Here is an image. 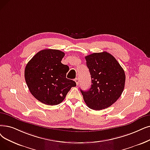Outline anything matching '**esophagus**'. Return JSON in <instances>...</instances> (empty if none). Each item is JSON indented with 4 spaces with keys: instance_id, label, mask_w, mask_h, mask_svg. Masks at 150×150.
Returning <instances> with one entry per match:
<instances>
[{
    "instance_id": "34e87169",
    "label": "esophagus",
    "mask_w": 150,
    "mask_h": 150,
    "mask_svg": "<svg viewBox=\"0 0 150 150\" xmlns=\"http://www.w3.org/2000/svg\"><path fill=\"white\" fill-rule=\"evenodd\" d=\"M75 81L76 82V85H79V79H75Z\"/></svg>"
}]
</instances>
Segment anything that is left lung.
<instances>
[{"instance_id": "obj_1", "label": "left lung", "mask_w": 150, "mask_h": 150, "mask_svg": "<svg viewBox=\"0 0 150 150\" xmlns=\"http://www.w3.org/2000/svg\"><path fill=\"white\" fill-rule=\"evenodd\" d=\"M85 59L92 84L88 91L80 89L84 102L95 110L108 108L120 98L125 88V71L106 51L89 54Z\"/></svg>"}]
</instances>
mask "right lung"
Here are the masks:
<instances>
[{"label": "right lung", "mask_w": 150, "mask_h": 150, "mask_svg": "<svg viewBox=\"0 0 150 150\" xmlns=\"http://www.w3.org/2000/svg\"><path fill=\"white\" fill-rule=\"evenodd\" d=\"M65 53L58 50H41L25 66L24 77L30 93L48 105L61 103L76 83L66 78L69 70L61 63Z\"/></svg>", "instance_id": "obj_1"}]
</instances>
